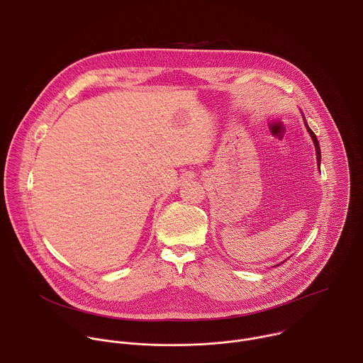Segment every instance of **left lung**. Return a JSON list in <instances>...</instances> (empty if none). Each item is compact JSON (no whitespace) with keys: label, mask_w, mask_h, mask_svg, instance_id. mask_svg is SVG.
I'll use <instances>...</instances> for the list:
<instances>
[{"label":"left lung","mask_w":363,"mask_h":363,"mask_svg":"<svg viewBox=\"0 0 363 363\" xmlns=\"http://www.w3.org/2000/svg\"><path fill=\"white\" fill-rule=\"evenodd\" d=\"M306 128H307V130H308L310 136H312V139H313V142H315V146H316V155H318L316 158H318V164L320 165V147H319V142H318V138H316V135L313 133V130L307 126V123H306Z\"/></svg>","instance_id":"obj_1"}]
</instances>
